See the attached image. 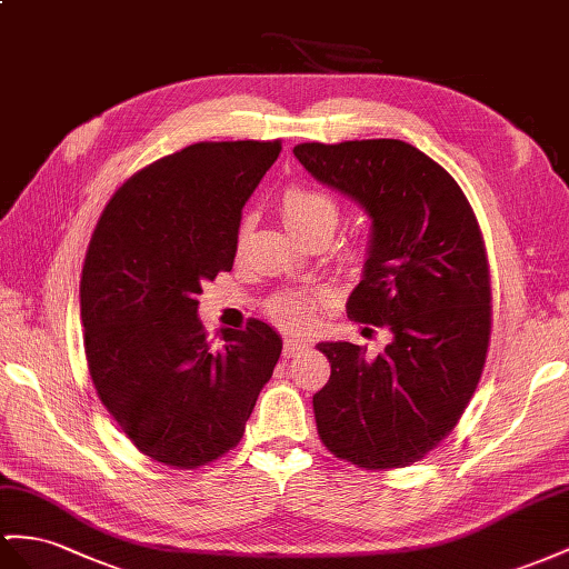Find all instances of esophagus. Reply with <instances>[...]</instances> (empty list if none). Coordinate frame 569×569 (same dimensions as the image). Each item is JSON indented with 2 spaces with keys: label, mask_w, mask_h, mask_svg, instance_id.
<instances>
[{
  "label": "esophagus",
  "mask_w": 569,
  "mask_h": 569,
  "mask_svg": "<svg viewBox=\"0 0 569 569\" xmlns=\"http://www.w3.org/2000/svg\"><path fill=\"white\" fill-rule=\"evenodd\" d=\"M305 348H308V343L300 341V339H286L283 341V358H293V356H300Z\"/></svg>",
  "instance_id": "esophagus-1"
}]
</instances>
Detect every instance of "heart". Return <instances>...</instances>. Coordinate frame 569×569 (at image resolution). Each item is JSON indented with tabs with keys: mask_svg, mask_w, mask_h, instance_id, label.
Listing matches in <instances>:
<instances>
[{
	"mask_svg": "<svg viewBox=\"0 0 569 569\" xmlns=\"http://www.w3.org/2000/svg\"><path fill=\"white\" fill-rule=\"evenodd\" d=\"M279 211L283 216L286 226L296 232L300 240H312V238H325L329 240L333 228L339 223V201L333 199L327 189H319L312 184H300L290 182L281 189L279 194ZM247 232H250V218H242L236 230V244L242 247ZM337 259L343 267H358L366 259V244L362 242H346L337 250ZM322 300L308 296V293H296V290H286V293L273 296L267 302V315L271 322H276L283 329L300 331L312 325V319L319 310Z\"/></svg>",
	"mask_w": 569,
	"mask_h": 569,
	"instance_id": "1",
	"label": "heart"
}]
</instances>
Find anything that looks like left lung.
Segmentation results:
<instances>
[{
  "mask_svg": "<svg viewBox=\"0 0 569 569\" xmlns=\"http://www.w3.org/2000/svg\"><path fill=\"white\" fill-rule=\"evenodd\" d=\"M293 153L370 213L366 276L346 310L391 333L377 358L348 341L317 346L331 366L312 397L319 440L358 469H403L457 428L483 375L492 296L480 226L457 180L406 141H310Z\"/></svg>",
  "mask_w": 569,
  "mask_h": 569,
  "instance_id": "left-lung-1",
  "label": "left lung"
}]
</instances>
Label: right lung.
<instances>
[{
  "mask_svg": "<svg viewBox=\"0 0 569 569\" xmlns=\"http://www.w3.org/2000/svg\"><path fill=\"white\" fill-rule=\"evenodd\" d=\"M273 141H199L134 172L100 213L81 271L83 351L98 399L141 455L199 469L238 447L281 339L250 319L211 348L203 281L232 269L244 201Z\"/></svg>",
  "mask_w": 569,
  "mask_h": 569,
  "instance_id": "right-lung-1",
  "label": "right lung"
}]
</instances>
